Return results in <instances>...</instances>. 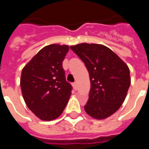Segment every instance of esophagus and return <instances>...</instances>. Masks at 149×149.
I'll return each mask as SVG.
<instances>
[{
	"label": "esophagus",
	"instance_id": "esophagus-1",
	"mask_svg": "<svg viewBox=\"0 0 149 149\" xmlns=\"http://www.w3.org/2000/svg\"><path fill=\"white\" fill-rule=\"evenodd\" d=\"M72 86H73V88H74L75 90H77V84L76 82L72 84Z\"/></svg>",
	"mask_w": 149,
	"mask_h": 149
}]
</instances>
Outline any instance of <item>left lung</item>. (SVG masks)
I'll return each instance as SVG.
<instances>
[{"instance_id": "left-lung-1", "label": "left lung", "mask_w": 149, "mask_h": 149, "mask_svg": "<svg viewBox=\"0 0 149 149\" xmlns=\"http://www.w3.org/2000/svg\"><path fill=\"white\" fill-rule=\"evenodd\" d=\"M70 49L84 62L89 73L91 88L85 112L97 120L109 117L125 101L131 84L128 65L103 45L82 43Z\"/></svg>"}]
</instances>
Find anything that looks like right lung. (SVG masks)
Segmentation results:
<instances>
[{
    "instance_id": "right-lung-1",
    "label": "right lung",
    "mask_w": 149,
    "mask_h": 149,
    "mask_svg": "<svg viewBox=\"0 0 149 149\" xmlns=\"http://www.w3.org/2000/svg\"><path fill=\"white\" fill-rule=\"evenodd\" d=\"M68 49L65 45L45 46L22 69L21 88L24 102L42 120L60 116L69 100L72 85L66 81L62 66Z\"/></svg>"
}]
</instances>
